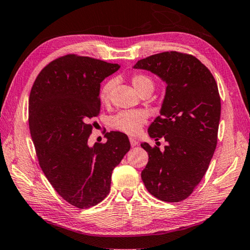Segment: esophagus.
Here are the masks:
<instances>
[{"mask_svg":"<svg viewBox=\"0 0 250 250\" xmlns=\"http://www.w3.org/2000/svg\"><path fill=\"white\" fill-rule=\"evenodd\" d=\"M129 141H130V146H131V147H136V146L138 145V141L136 140L135 138H129Z\"/></svg>","mask_w":250,"mask_h":250,"instance_id":"34e87169","label":"esophagus"}]
</instances>
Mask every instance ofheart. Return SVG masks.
Wrapping results in <instances>:
<instances>
[{
    "mask_svg": "<svg viewBox=\"0 0 250 250\" xmlns=\"http://www.w3.org/2000/svg\"><path fill=\"white\" fill-rule=\"evenodd\" d=\"M131 84L139 95L145 90L151 89L153 90V82L151 78L143 74H135L131 77ZM113 88V83L106 82L103 84L100 91V100L105 103L109 101L110 93ZM147 121V114L144 111H123L117 113L110 120V126L113 129L126 135L138 134L141 127Z\"/></svg>",
    "mask_w": 250,
    "mask_h": 250,
    "instance_id": "obj_1",
    "label": "heart"
}]
</instances>
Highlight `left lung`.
<instances>
[{
    "label": "left lung",
    "instance_id": "8db88e82",
    "mask_svg": "<svg viewBox=\"0 0 250 250\" xmlns=\"http://www.w3.org/2000/svg\"><path fill=\"white\" fill-rule=\"evenodd\" d=\"M167 83L160 116L148 128L151 138L167 146L143 143L149 161L141 172L147 190L162 201L186 199L208 169L218 141L221 99L212 74L195 56L163 52L138 61Z\"/></svg>",
    "mask_w": 250,
    "mask_h": 250
}]
</instances>
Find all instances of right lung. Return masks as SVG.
I'll return each mask as SVG.
<instances>
[{
	"instance_id": "1",
	"label": "right lung",
	"mask_w": 250,
	"mask_h": 250,
	"mask_svg": "<svg viewBox=\"0 0 250 250\" xmlns=\"http://www.w3.org/2000/svg\"><path fill=\"white\" fill-rule=\"evenodd\" d=\"M121 66L65 55L38 75L29 96V128L39 164L63 199L86 209L105 198L113 169L130 149L128 137L106 133V143L88 145L90 119L100 110V83Z\"/></svg>"
}]
</instances>
